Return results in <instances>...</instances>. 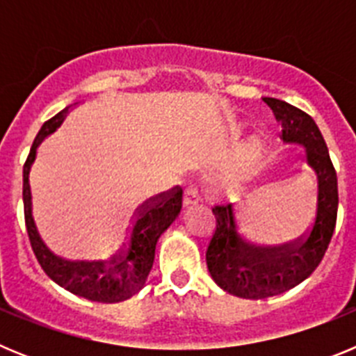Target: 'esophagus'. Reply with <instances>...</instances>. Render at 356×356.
Here are the masks:
<instances>
[{"label": "esophagus", "instance_id": "esophagus-1", "mask_svg": "<svg viewBox=\"0 0 356 356\" xmlns=\"http://www.w3.org/2000/svg\"><path fill=\"white\" fill-rule=\"evenodd\" d=\"M201 201V194L197 191V187L194 184H188L185 187V194H184V205L191 207V205H197Z\"/></svg>", "mask_w": 356, "mask_h": 356}]
</instances>
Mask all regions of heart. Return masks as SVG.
Wrapping results in <instances>:
<instances>
[{
  "label": "heart",
  "mask_w": 356,
  "mask_h": 356,
  "mask_svg": "<svg viewBox=\"0 0 356 356\" xmlns=\"http://www.w3.org/2000/svg\"><path fill=\"white\" fill-rule=\"evenodd\" d=\"M259 149H260L259 140H250V143L244 146V149H242L241 156H238V162H237L238 168H244V165H248V163H250L254 156L259 155Z\"/></svg>",
  "instance_id": "1"
}]
</instances>
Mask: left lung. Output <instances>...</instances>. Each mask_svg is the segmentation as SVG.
<instances>
[{
	"mask_svg": "<svg viewBox=\"0 0 356 356\" xmlns=\"http://www.w3.org/2000/svg\"><path fill=\"white\" fill-rule=\"evenodd\" d=\"M282 122V139L305 146V159L317 175L314 222L298 241L280 248H257L238 232L235 205H213L216 228L207 248V266L228 294L264 300L296 287L316 271L337 222V172L325 139L307 112L275 97H264Z\"/></svg>",
	"mask_w": 356,
	"mask_h": 356,
	"instance_id": "8db88e82",
	"label": "left lung"
}]
</instances>
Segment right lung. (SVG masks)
I'll use <instances>...</instances> for the list:
<instances>
[{"mask_svg":"<svg viewBox=\"0 0 356 356\" xmlns=\"http://www.w3.org/2000/svg\"><path fill=\"white\" fill-rule=\"evenodd\" d=\"M67 108L44 122L35 140L31 144L28 159L23 168V201L24 222L28 238L37 262L49 278L72 294L97 303H119L135 296L146 284L153 260H155L156 241L171 226L180 213L184 203V188L180 185L171 191L149 197L137 209L128 229V237L110 259L106 260H64L49 251L37 232L35 221L31 216V191L30 168L37 156V147L44 137L56 130L64 121Z\"/></svg>","mask_w":356,"mask_h":356,"instance_id":"1","label":"right lung"}]
</instances>
